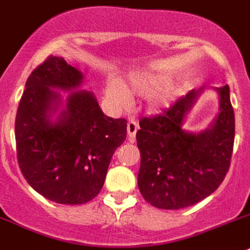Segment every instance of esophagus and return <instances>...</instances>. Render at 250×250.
<instances>
[{
	"mask_svg": "<svg viewBox=\"0 0 250 250\" xmlns=\"http://www.w3.org/2000/svg\"><path fill=\"white\" fill-rule=\"evenodd\" d=\"M138 131V123L136 121H129L127 125V132H128V137L134 138L136 133Z\"/></svg>",
	"mask_w": 250,
	"mask_h": 250,
	"instance_id": "1",
	"label": "esophagus"
}]
</instances>
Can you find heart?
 I'll return each mask as SVG.
<instances>
[{
  "instance_id": "obj_1",
  "label": "heart",
  "mask_w": 250,
  "mask_h": 250,
  "mask_svg": "<svg viewBox=\"0 0 250 250\" xmlns=\"http://www.w3.org/2000/svg\"><path fill=\"white\" fill-rule=\"evenodd\" d=\"M168 82V77L166 75H160V74H149V73H141V74H132L127 79V84L123 86L129 88L136 93H148L153 89H158L164 86ZM122 85L117 82H110L105 88V94L110 102H113L117 105H123L128 102V94ZM175 94V89L166 88L162 89L156 97L157 103H167Z\"/></svg>"
}]
</instances>
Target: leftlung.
Segmentation results:
<instances>
[{
    "label": "left lung",
    "instance_id": "1",
    "mask_svg": "<svg viewBox=\"0 0 250 250\" xmlns=\"http://www.w3.org/2000/svg\"><path fill=\"white\" fill-rule=\"evenodd\" d=\"M220 113L200 133L182 129L184 118L200 90L182 95L155 117H143L137 131L141 153L138 188L158 209L177 210L212 194L227 176L231 161L235 117L229 85L218 88Z\"/></svg>",
    "mask_w": 250,
    "mask_h": 250
}]
</instances>
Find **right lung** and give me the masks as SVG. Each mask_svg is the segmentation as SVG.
<instances>
[{
  "label": "right lung",
  "mask_w": 250,
  "mask_h": 250,
  "mask_svg": "<svg viewBox=\"0 0 250 250\" xmlns=\"http://www.w3.org/2000/svg\"><path fill=\"white\" fill-rule=\"evenodd\" d=\"M83 75L59 56H47L26 82L15 121L17 161L34 190L58 204L79 205L103 188L112 156L125 140L127 119L104 116L94 95L71 92L56 122L54 89L73 90Z\"/></svg>",
  "instance_id": "right-lung-1"
}]
</instances>
